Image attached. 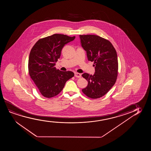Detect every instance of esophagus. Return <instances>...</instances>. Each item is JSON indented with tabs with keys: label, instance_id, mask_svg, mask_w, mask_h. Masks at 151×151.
I'll list each match as a JSON object with an SVG mask.
<instances>
[{
	"label": "esophagus",
	"instance_id": "obj_1",
	"mask_svg": "<svg viewBox=\"0 0 151 151\" xmlns=\"http://www.w3.org/2000/svg\"><path fill=\"white\" fill-rule=\"evenodd\" d=\"M75 76L77 77V78H81V75L80 73H75Z\"/></svg>",
	"mask_w": 151,
	"mask_h": 151
}]
</instances>
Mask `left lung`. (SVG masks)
Wrapping results in <instances>:
<instances>
[{
	"label": "left lung",
	"instance_id": "1",
	"mask_svg": "<svg viewBox=\"0 0 151 151\" xmlns=\"http://www.w3.org/2000/svg\"><path fill=\"white\" fill-rule=\"evenodd\" d=\"M81 46L89 61L94 62V75L85 73L82 76L88 82L82 91L91 99L105 95L113 87L118 76V61L115 48L107 40L96 35H79Z\"/></svg>",
	"mask_w": 151,
	"mask_h": 151
}]
</instances>
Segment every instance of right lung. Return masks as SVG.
Listing matches in <instances>:
<instances>
[{"mask_svg": "<svg viewBox=\"0 0 151 151\" xmlns=\"http://www.w3.org/2000/svg\"><path fill=\"white\" fill-rule=\"evenodd\" d=\"M75 38L54 34L38 40L32 48L28 60L29 74L44 97L58 95L66 81L74 76L71 71H61L55 66L64 46Z\"/></svg>", "mask_w": 151, "mask_h": 151, "instance_id": "obj_1", "label": "right lung"}]
</instances>
